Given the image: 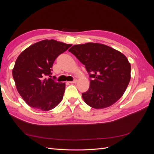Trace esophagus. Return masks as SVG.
<instances>
[{"instance_id": "esophagus-1", "label": "esophagus", "mask_w": 154, "mask_h": 154, "mask_svg": "<svg viewBox=\"0 0 154 154\" xmlns=\"http://www.w3.org/2000/svg\"><path fill=\"white\" fill-rule=\"evenodd\" d=\"M76 82H77V80H76V79H75V80H74L72 82H69L70 83H76Z\"/></svg>"}]
</instances>
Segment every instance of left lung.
Here are the masks:
<instances>
[{
	"instance_id": "left-lung-1",
	"label": "left lung",
	"mask_w": 154,
	"mask_h": 154,
	"mask_svg": "<svg viewBox=\"0 0 154 154\" xmlns=\"http://www.w3.org/2000/svg\"><path fill=\"white\" fill-rule=\"evenodd\" d=\"M85 66L90 86L83 100L92 108L101 109L114 104L123 95L130 80L131 66L119 51L100 43L74 45L69 49Z\"/></svg>"
}]
</instances>
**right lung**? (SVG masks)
Wrapping results in <instances>:
<instances>
[{"label": "right lung", "instance_id": "obj_1", "mask_svg": "<svg viewBox=\"0 0 154 154\" xmlns=\"http://www.w3.org/2000/svg\"><path fill=\"white\" fill-rule=\"evenodd\" d=\"M71 45L53 39L44 40L18 56L12 74L18 93L29 106L48 111L61 102L66 83L51 78V71L55 59Z\"/></svg>", "mask_w": 154, "mask_h": 154}]
</instances>
